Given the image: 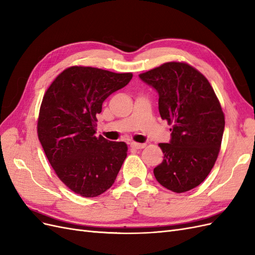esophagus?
I'll list each match as a JSON object with an SVG mask.
<instances>
[{
  "label": "esophagus",
  "instance_id": "obj_1",
  "mask_svg": "<svg viewBox=\"0 0 255 255\" xmlns=\"http://www.w3.org/2000/svg\"><path fill=\"white\" fill-rule=\"evenodd\" d=\"M144 146H145V143H138V142L130 143V148H133V149H143Z\"/></svg>",
  "mask_w": 255,
  "mask_h": 255
}]
</instances>
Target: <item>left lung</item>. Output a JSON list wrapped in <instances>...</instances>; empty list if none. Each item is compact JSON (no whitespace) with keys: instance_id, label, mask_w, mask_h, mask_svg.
<instances>
[{"instance_id":"left-lung-1","label":"left lung","mask_w":255,"mask_h":255,"mask_svg":"<svg viewBox=\"0 0 255 255\" xmlns=\"http://www.w3.org/2000/svg\"><path fill=\"white\" fill-rule=\"evenodd\" d=\"M158 92V111L172 125L171 140L159 143L164 159L154 175L165 188L181 194L199 186L218 157L225 114L210 82L186 63L170 61L139 74Z\"/></svg>"}]
</instances>
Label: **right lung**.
<instances>
[{
	"label": "right lung",
	"mask_w": 255,
	"mask_h": 255,
	"mask_svg": "<svg viewBox=\"0 0 255 255\" xmlns=\"http://www.w3.org/2000/svg\"><path fill=\"white\" fill-rule=\"evenodd\" d=\"M132 78V73L73 66L43 96L38 138L59 180L82 197L94 198L111 188L127 157V143L97 137L96 127L105 99Z\"/></svg>",
	"instance_id": "right-lung-1"
}]
</instances>
